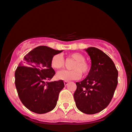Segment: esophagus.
Segmentation results:
<instances>
[{
  "label": "esophagus",
  "mask_w": 132,
  "mask_h": 132,
  "mask_svg": "<svg viewBox=\"0 0 132 132\" xmlns=\"http://www.w3.org/2000/svg\"><path fill=\"white\" fill-rule=\"evenodd\" d=\"M68 82L69 81H64V83L65 86H67V85H68Z\"/></svg>",
  "instance_id": "1"
}]
</instances>
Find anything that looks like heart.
Instances as JSON below:
<instances>
[{
    "mask_svg": "<svg viewBox=\"0 0 132 132\" xmlns=\"http://www.w3.org/2000/svg\"><path fill=\"white\" fill-rule=\"evenodd\" d=\"M69 57L75 61L72 65V70H63L57 73V79L64 81H70L80 78L81 74L88 75L90 69L89 65L85 61V57L79 53H73L69 54ZM52 68L55 69L63 68L64 66V59L60 54H55L51 61Z\"/></svg>",
    "mask_w": 132,
    "mask_h": 132,
    "instance_id": "obj_1",
    "label": "heart"
}]
</instances>
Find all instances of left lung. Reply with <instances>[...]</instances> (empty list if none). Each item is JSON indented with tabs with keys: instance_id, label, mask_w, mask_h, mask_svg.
<instances>
[{
	"instance_id": "8db88e82",
	"label": "left lung",
	"mask_w": 132,
	"mask_h": 132,
	"mask_svg": "<svg viewBox=\"0 0 132 132\" xmlns=\"http://www.w3.org/2000/svg\"><path fill=\"white\" fill-rule=\"evenodd\" d=\"M92 60L87 77L80 82L74 93L76 107L86 114H95L106 108L118 84V70L108 55L96 47L86 50Z\"/></svg>"
}]
</instances>
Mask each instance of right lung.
Returning a JSON list of instances; mask_svg holds the SVG:
<instances>
[{
  "instance_id": "add662e5",
  "label": "right lung",
  "mask_w": 132,
  "mask_h": 132,
  "mask_svg": "<svg viewBox=\"0 0 132 132\" xmlns=\"http://www.w3.org/2000/svg\"><path fill=\"white\" fill-rule=\"evenodd\" d=\"M63 51L40 46L24 56L15 72V85L20 100L27 109L38 114L53 110L59 94L64 87L63 80L50 81L55 75L51 61Z\"/></svg>"
}]
</instances>
